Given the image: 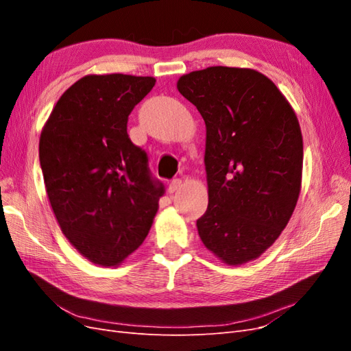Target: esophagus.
Instances as JSON below:
<instances>
[{"label": "esophagus", "instance_id": "1", "mask_svg": "<svg viewBox=\"0 0 351 351\" xmlns=\"http://www.w3.org/2000/svg\"><path fill=\"white\" fill-rule=\"evenodd\" d=\"M182 186H183V182L180 178H174L171 183L168 184V192L169 193H176V192H178L180 189H182Z\"/></svg>", "mask_w": 351, "mask_h": 351}]
</instances>
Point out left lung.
<instances>
[{
    "mask_svg": "<svg viewBox=\"0 0 351 351\" xmlns=\"http://www.w3.org/2000/svg\"><path fill=\"white\" fill-rule=\"evenodd\" d=\"M177 89L206 125L208 209L200 240L228 265L259 258L278 239L299 199L303 139L278 88L250 69L208 67Z\"/></svg>",
    "mask_w": 351,
    "mask_h": 351,
    "instance_id": "8db88e82",
    "label": "left lung"
}]
</instances>
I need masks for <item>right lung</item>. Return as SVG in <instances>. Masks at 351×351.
<instances>
[{
    "label": "right lung",
    "mask_w": 351,
    "mask_h": 351,
    "mask_svg": "<svg viewBox=\"0 0 351 351\" xmlns=\"http://www.w3.org/2000/svg\"><path fill=\"white\" fill-rule=\"evenodd\" d=\"M154 86V77L84 76L61 95L40 133V168L61 231L102 267L141 246L165 192L127 134L130 112Z\"/></svg>",
    "instance_id": "right-lung-1"
}]
</instances>
